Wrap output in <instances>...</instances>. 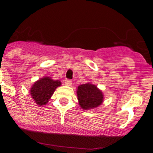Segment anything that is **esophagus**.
Returning <instances> with one entry per match:
<instances>
[{
    "label": "esophagus",
    "instance_id": "esophagus-1",
    "mask_svg": "<svg viewBox=\"0 0 153 153\" xmlns=\"http://www.w3.org/2000/svg\"><path fill=\"white\" fill-rule=\"evenodd\" d=\"M64 82L65 85H67V86H71L72 85V81L71 79H66Z\"/></svg>",
    "mask_w": 153,
    "mask_h": 153
}]
</instances>
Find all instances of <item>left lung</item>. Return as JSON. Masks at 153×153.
I'll return each instance as SVG.
<instances>
[{
	"instance_id": "1",
	"label": "left lung",
	"mask_w": 153,
	"mask_h": 153,
	"mask_svg": "<svg viewBox=\"0 0 153 153\" xmlns=\"http://www.w3.org/2000/svg\"><path fill=\"white\" fill-rule=\"evenodd\" d=\"M77 95L79 105L83 109L98 107L103 101L102 91L96 86L90 83L80 85L77 90Z\"/></svg>"
}]
</instances>
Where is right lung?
<instances>
[{
    "label": "right lung",
    "mask_w": 153,
    "mask_h": 153,
    "mask_svg": "<svg viewBox=\"0 0 153 153\" xmlns=\"http://www.w3.org/2000/svg\"><path fill=\"white\" fill-rule=\"evenodd\" d=\"M60 85L61 82L59 80L55 81L49 77H45L35 82L30 93L36 103L42 106L48 103L55 89Z\"/></svg>",
    "instance_id": "right-lung-1"
}]
</instances>
